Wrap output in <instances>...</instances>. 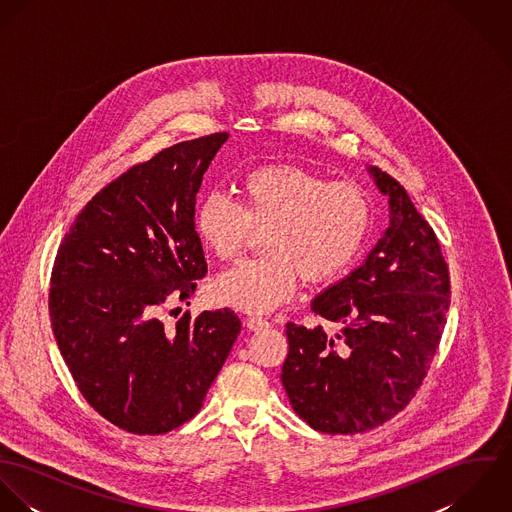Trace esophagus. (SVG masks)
<instances>
[{
  "instance_id": "obj_1",
  "label": "esophagus",
  "mask_w": 512,
  "mask_h": 512,
  "mask_svg": "<svg viewBox=\"0 0 512 512\" xmlns=\"http://www.w3.org/2000/svg\"><path fill=\"white\" fill-rule=\"evenodd\" d=\"M246 327L250 329V331H262V329H266V327H270V323L266 321V319H262V317H248L246 319Z\"/></svg>"
}]
</instances>
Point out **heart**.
I'll return each instance as SVG.
<instances>
[{
  "label": "heart",
  "instance_id": "1",
  "mask_svg": "<svg viewBox=\"0 0 512 512\" xmlns=\"http://www.w3.org/2000/svg\"><path fill=\"white\" fill-rule=\"evenodd\" d=\"M242 205L207 193L195 209L203 244L220 260H234L254 230L266 228V254L222 272L211 286L220 305L262 313L284 303L297 276L307 284L341 278L361 256L372 222L365 189L292 163L248 171L238 185Z\"/></svg>",
  "mask_w": 512,
  "mask_h": 512
}]
</instances>
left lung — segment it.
Returning <instances> with one entry per match:
<instances>
[{
    "label": "left lung",
    "instance_id": "1",
    "mask_svg": "<svg viewBox=\"0 0 512 512\" xmlns=\"http://www.w3.org/2000/svg\"><path fill=\"white\" fill-rule=\"evenodd\" d=\"M370 173L388 195L390 226L361 268L311 301L337 331L286 325L282 384L295 414L323 434H361L402 412L436 357L449 309L434 228L392 175Z\"/></svg>",
    "mask_w": 512,
    "mask_h": 512
}]
</instances>
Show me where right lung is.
Here are the masks:
<instances>
[{
    "mask_svg": "<svg viewBox=\"0 0 512 512\" xmlns=\"http://www.w3.org/2000/svg\"><path fill=\"white\" fill-rule=\"evenodd\" d=\"M226 138L181 142L130 167L92 197L57 250L49 313L59 351L86 402L136 436L189 422L240 333L230 309L161 319L207 274L195 203Z\"/></svg>",
    "mask_w": 512,
    "mask_h": 512,
    "instance_id": "right-lung-1",
    "label": "right lung"
}]
</instances>
